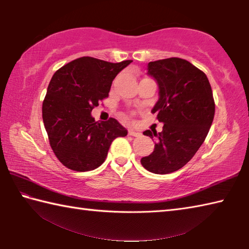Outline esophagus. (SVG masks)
I'll list each match as a JSON object with an SVG mask.
<instances>
[{
    "label": "esophagus",
    "instance_id": "esophagus-1",
    "mask_svg": "<svg viewBox=\"0 0 249 249\" xmlns=\"http://www.w3.org/2000/svg\"><path fill=\"white\" fill-rule=\"evenodd\" d=\"M128 135H130V136H134V137H137V136H140V133H137V132H135L134 129H128Z\"/></svg>",
    "mask_w": 249,
    "mask_h": 249
}]
</instances>
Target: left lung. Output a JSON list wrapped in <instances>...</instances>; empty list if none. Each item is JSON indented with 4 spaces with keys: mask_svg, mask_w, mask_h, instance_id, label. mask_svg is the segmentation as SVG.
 Wrapping results in <instances>:
<instances>
[{
    "mask_svg": "<svg viewBox=\"0 0 249 249\" xmlns=\"http://www.w3.org/2000/svg\"><path fill=\"white\" fill-rule=\"evenodd\" d=\"M149 75L158 83L159 100L153 113L162 122V132L147 129L156 141L155 149L142 157V167L166 175L179 170L191 160L208 136L215 113L209 79L203 71L181 58L151 61Z\"/></svg>",
    "mask_w": 249,
    "mask_h": 249,
    "instance_id": "obj_1",
    "label": "left lung"
}]
</instances>
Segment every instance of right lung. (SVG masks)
<instances>
[{"label":"right lung","instance_id":"obj_1","mask_svg":"<svg viewBox=\"0 0 249 249\" xmlns=\"http://www.w3.org/2000/svg\"><path fill=\"white\" fill-rule=\"evenodd\" d=\"M132 61L113 64L81 57L53 73L43 102V121L50 147L65 167L80 172L95 169L104 162L112 142L127 135L117 120L95 122L91 112Z\"/></svg>","mask_w":249,"mask_h":249}]
</instances>
